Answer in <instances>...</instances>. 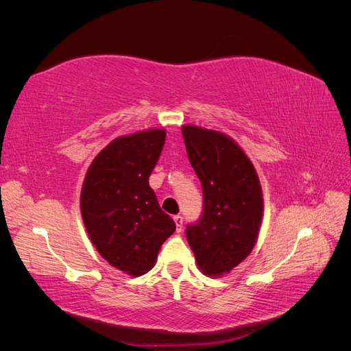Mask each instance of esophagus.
Here are the masks:
<instances>
[{
    "label": "esophagus",
    "instance_id": "esophagus-1",
    "mask_svg": "<svg viewBox=\"0 0 351 351\" xmlns=\"http://www.w3.org/2000/svg\"><path fill=\"white\" fill-rule=\"evenodd\" d=\"M174 222H176V230H177V232L182 231V230H183V217L176 215V217H174Z\"/></svg>",
    "mask_w": 351,
    "mask_h": 351
}]
</instances>
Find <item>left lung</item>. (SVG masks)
Wrapping results in <instances>:
<instances>
[{"instance_id": "left-lung-1", "label": "left lung", "mask_w": 351, "mask_h": 351, "mask_svg": "<svg viewBox=\"0 0 351 351\" xmlns=\"http://www.w3.org/2000/svg\"><path fill=\"white\" fill-rule=\"evenodd\" d=\"M189 161L204 190V214L186 237L199 269L218 278L246 259L258 241L263 196L256 169L230 136L186 124Z\"/></svg>"}]
</instances>
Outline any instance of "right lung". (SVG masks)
I'll return each instance as SVG.
<instances>
[{
  "mask_svg": "<svg viewBox=\"0 0 351 351\" xmlns=\"http://www.w3.org/2000/svg\"><path fill=\"white\" fill-rule=\"evenodd\" d=\"M165 134L147 129L117 137L93 158L83 180L80 212L88 236L111 267L132 277L155 267L162 243L176 231L149 186Z\"/></svg>",
  "mask_w": 351,
  "mask_h": 351,
  "instance_id": "right-lung-1",
  "label": "right lung"
}]
</instances>
